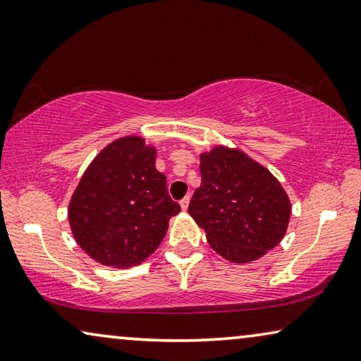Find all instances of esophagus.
Returning <instances> with one entry per match:
<instances>
[{
    "label": "esophagus",
    "mask_w": 361,
    "mask_h": 361,
    "mask_svg": "<svg viewBox=\"0 0 361 361\" xmlns=\"http://www.w3.org/2000/svg\"><path fill=\"white\" fill-rule=\"evenodd\" d=\"M189 203H190V197L189 195H187V197H184V198H182V200H180V208H182V210H187V208H189Z\"/></svg>",
    "instance_id": "34e87169"
}]
</instances>
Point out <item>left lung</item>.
I'll use <instances>...</instances> for the list:
<instances>
[{
	"mask_svg": "<svg viewBox=\"0 0 361 361\" xmlns=\"http://www.w3.org/2000/svg\"><path fill=\"white\" fill-rule=\"evenodd\" d=\"M200 172L189 213L221 257L252 262L283 239L290 198L269 169L243 151L216 146L200 156Z\"/></svg>",
	"mask_w": 361,
	"mask_h": 361,
	"instance_id": "obj_1",
	"label": "left lung"
}]
</instances>
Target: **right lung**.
<instances>
[{
  "label": "right lung",
  "instance_id": "obj_1",
  "mask_svg": "<svg viewBox=\"0 0 361 361\" xmlns=\"http://www.w3.org/2000/svg\"><path fill=\"white\" fill-rule=\"evenodd\" d=\"M142 137L106 146L82 174L68 219L76 243L96 262L132 267L158 249L169 218L180 212Z\"/></svg>",
  "mask_w": 361,
  "mask_h": 361
}]
</instances>
